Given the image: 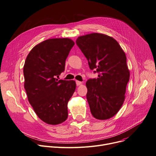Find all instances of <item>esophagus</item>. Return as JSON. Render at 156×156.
Listing matches in <instances>:
<instances>
[{"label": "esophagus", "mask_w": 156, "mask_h": 156, "mask_svg": "<svg viewBox=\"0 0 156 156\" xmlns=\"http://www.w3.org/2000/svg\"><path fill=\"white\" fill-rule=\"evenodd\" d=\"M76 84H77V86H80V85H81V84H82V82H80V81H78V80H76Z\"/></svg>", "instance_id": "esophagus-1"}]
</instances>
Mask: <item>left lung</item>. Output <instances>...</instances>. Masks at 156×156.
Wrapping results in <instances>:
<instances>
[{
  "label": "left lung",
  "mask_w": 156,
  "mask_h": 156,
  "mask_svg": "<svg viewBox=\"0 0 156 156\" xmlns=\"http://www.w3.org/2000/svg\"><path fill=\"white\" fill-rule=\"evenodd\" d=\"M76 44L87 58L91 70L96 69L98 78L86 82L87 99L92 115L99 120L114 116L125 99L130 72L126 55L113 37L91 33L79 37Z\"/></svg>",
  "instance_id": "8db88e82"
}]
</instances>
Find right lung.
Instances as JSON below:
<instances>
[{
    "instance_id": "right-lung-1",
    "label": "right lung",
    "mask_w": 156,
    "mask_h": 156,
    "mask_svg": "<svg viewBox=\"0 0 156 156\" xmlns=\"http://www.w3.org/2000/svg\"><path fill=\"white\" fill-rule=\"evenodd\" d=\"M74 42L69 38L45 40L34 47L23 66L24 88L29 103L42 121L57 125L68 117L67 103L76 90L74 80H58Z\"/></svg>"
}]
</instances>
